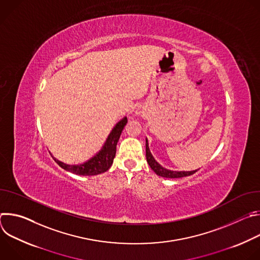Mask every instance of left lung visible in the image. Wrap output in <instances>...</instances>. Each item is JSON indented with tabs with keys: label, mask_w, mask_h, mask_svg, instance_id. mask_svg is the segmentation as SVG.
I'll list each match as a JSON object with an SVG mask.
<instances>
[{
	"label": "left lung",
	"mask_w": 260,
	"mask_h": 260,
	"mask_svg": "<svg viewBox=\"0 0 260 260\" xmlns=\"http://www.w3.org/2000/svg\"><path fill=\"white\" fill-rule=\"evenodd\" d=\"M146 158H147V162L149 164L150 168L156 173V175L165 177V178H182V177H186V176H190L193 175L196 172H198L199 170L196 171H191V172H175V171H170L167 170L165 168H162L152 156L149 147H148V143L146 140Z\"/></svg>",
	"instance_id": "left-lung-1"
}]
</instances>
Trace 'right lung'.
Returning <instances> with one entry per match:
<instances>
[{
    "label": "right lung",
    "mask_w": 260,
    "mask_h": 260,
    "mask_svg": "<svg viewBox=\"0 0 260 260\" xmlns=\"http://www.w3.org/2000/svg\"><path fill=\"white\" fill-rule=\"evenodd\" d=\"M126 123V117L121 119L112 129V132L110 133L103 149L85 164L79 166H69L54 158L55 162L63 170L81 176H93L108 171L113 164V159L116 154V145Z\"/></svg>",
    "instance_id": "1"
}]
</instances>
